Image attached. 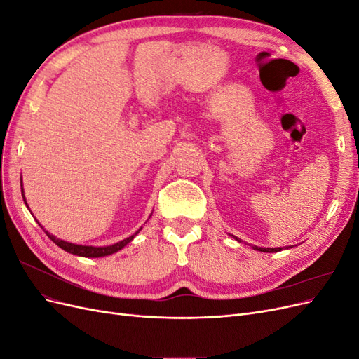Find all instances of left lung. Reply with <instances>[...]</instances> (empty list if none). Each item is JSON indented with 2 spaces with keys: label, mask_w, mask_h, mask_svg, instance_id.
<instances>
[{
  "label": "left lung",
  "mask_w": 359,
  "mask_h": 359,
  "mask_svg": "<svg viewBox=\"0 0 359 359\" xmlns=\"http://www.w3.org/2000/svg\"><path fill=\"white\" fill-rule=\"evenodd\" d=\"M236 240H238V238H236ZM253 248L259 250V252H265V253H276V252H280V250H281V247H277V248H264V247H257V245H255Z\"/></svg>",
  "instance_id": "obj_1"
}]
</instances>
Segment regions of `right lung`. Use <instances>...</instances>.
Listing matches in <instances>:
<instances>
[{
  "instance_id": "obj_1",
  "label": "right lung",
  "mask_w": 359,
  "mask_h": 359,
  "mask_svg": "<svg viewBox=\"0 0 359 359\" xmlns=\"http://www.w3.org/2000/svg\"><path fill=\"white\" fill-rule=\"evenodd\" d=\"M24 193V191H22ZM22 198H24V201H25V196L22 194ZM25 203H27V201H25ZM28 206V205H27ZM140 229H142V227H140ZM139 229V231H140ZM139 231L135 233V235H132V236H128V238H126V240H123V241H119V243H116V244H112V245H106V247H93V245H79V244H72V243H67V241H64V240H60V238H57V236H53V235H50L49 232H46V235L50 238V240L55 243L60 248H62V250H66L67 253H72V255H76V256H82V257H102V256H109V255H112V253H116L118 250H121L123 247H126L130 241L133 240V238L139 233Z\"/></svg>"
}]
</instances>
